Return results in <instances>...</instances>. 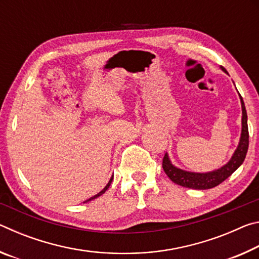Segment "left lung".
I'll list each match as a JSON object with an SVG mask.
<instances>
[{
	"label": "left lung",
	"mask_w": 259,
	"mask_h": 259,
	"mask_svg": "<svg viewBox=\"0 0 259 259\" xmlns=\"http://www.w3.org/2000/svg\"><path fill=\"white\" fill-rule=\"evenodd\" d=\"M221 68L223 72L229 75V73H227V71L224 67H221ZM239 97L241 102V108H242L241 135H240L238 147H236V150L234 151L233 155H232L229 162L225 163L224 165H222L221 168L212 170V171H208V172L187 171V170L181 169L175 165L171 162V160H170L168 153H165V155L163 157V162H162V166H163V170L166 174V176L171 179L175 184L181 185L183 187L193 188V190H208V188H212L224 182L226 178H229L231 175L243 163L245 155H247V152H248V146H249L248 116H247V111H245L243 99L241 97L240 94H239Z\"/></svg>",
	"instance_id": "8db88e82"
}]
</instances>
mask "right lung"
<instances>
[{
    "label": "right lung",
    "instance_id": "right-lung-1",
    "mask_svg": "<svg viewBox=\"0 0 259 259\" xmlns=\"http://www.w3.org/2000/svg\"><path fill=\"white\" fill-rule=\"evenodd\" d=\"M112 181H113V176L111 177V179H109V182L107 183V185H106V186H105V187L103 188V190H102V191H100L99 193H97V194H96V195H94V196H91V198H90V199H88L87 201H84V203H85V202H89V201H91V200H94V199H96V198H98V196H100V195H102V194H104V193H105V192H106V191L108 190V187H109V186H111V184H112Z\"/></svg>",
    "mask_w": 259,
    "mask_h": 259
}]
</instances>
